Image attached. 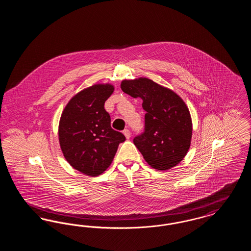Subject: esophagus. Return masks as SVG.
Masks as SVG:
<instances>
[{"label":"esophagus","mask_w":251,"mask_h":251,"mask_svg":"<svg viewBox=\"0 0 251 251\" xmlns=\"http://www.w3.org/2000/svg\"><path fill=\"white\" fill-rule=\"evenodd\" d=\"M123 134L125 135V137H126L127 139H129V138L131 137V131H129L128 129H125V130L123 131Z\"/></svg>","instance_id":"esophagus-1"}]
</instances>
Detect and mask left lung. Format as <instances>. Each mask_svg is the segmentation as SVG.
Here are the masks:
<instances>
[{
	"mask_svg": "<svg viewBox=\"0 0 251 251\" xmlns=\"http://www.w3.org/2000/svg\"><path fill=\"white\" fill-rule=\"evenodd\" d=\"M123 92L141 98L146 111L145 131L133 144L145 161L154 169L165 171L180 163L191 145V115L176 92L151 79L123 80Z\"/></svg>",
	"mask_w": 251,
	"mask_h": 251,
	"instance_id": "left-lung-1",
	"label": "left lung"
}]
</instances>
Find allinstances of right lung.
I'll return each instance as SVG.
<instances>
[{
    "mask_svg": "<svg viewBox=\"0 0 251 251\" xmlns=\"http://www.w3.org/2000/svg\"><path fill=\"white\" fill-rule=\"evenodd\" d=\"M112 84H95L72 97L58 126L60 148L67 162L84 175L96 177L112 164L125 136L111 128L104 102L113 94Z\"/></svg>",
    "mask_w": 251,
    "mask_h": 251,
    "instance_id": "right-lung-1",
    "label": "right lung"
}]
</instances>
